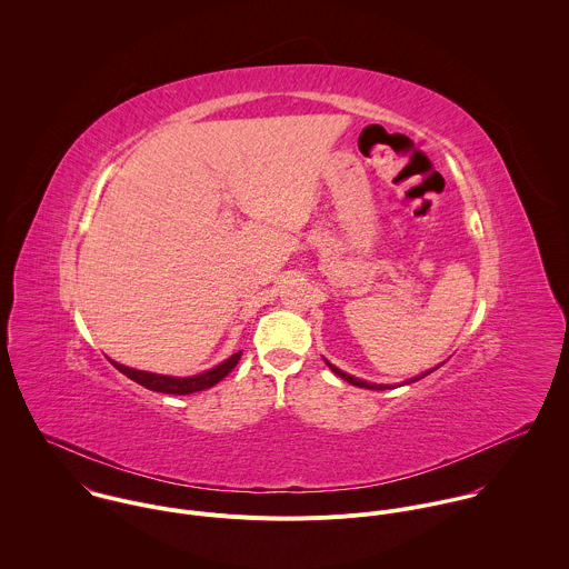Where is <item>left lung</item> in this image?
<instances>
[{"mask_svg":"<svg viewBox=\"0 0 569 569\" xmlns=\"http://www.w3.org/2000/svg\"><path fill=\"white\" fill-rule=\"evenodd\" d=\"M329 365V369L336 373V376H340L342 379H347L349 383H353V386H360V388H371V390H383V388H388V386H383V383H371V381H365V379L353 378V376H349V373H345V371H340L338 367H333L331 362H327ZM435 371V369H432ZM432 371H428V373H432ZM428 373H421V376H417V378L410 379V381H417V379L426 378Z\"/></svg>","mask_w":569,"mask_h":569,"instance_id":"8db88e82","label":"left lung"}]
</instances>
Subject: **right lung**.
Wrapping results in <instances>:
<instances>
[{"label":"right lung","instance_id":"obj_1","mask_svg":"<svg viewBox=\"0 0 569 569\" xmlns=\"http://www.w3.org/2000/svg\"><path fill=\"white\" fill-rule=\"evenodd\" d=\"M242 351L233 353L229 360L220 362L218 367L200 373V376H191V378H172V376H157V373H146V371H137V369H130V367H123L119 362H112L117 371H121L123 376L150 388V390H157V392H168V395H190V392H198V390H204V388H211L213 383H218L220 379L227 378L231 373V369L238 365Z\"/></svg>","mask_w":569,"mask_h":569}]
</instances>
